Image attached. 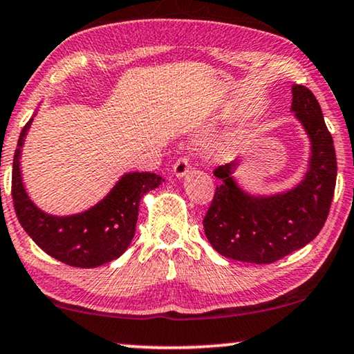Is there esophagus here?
Returning <instances> with one entry per match:
<instances>
[{
    "mask_svg": "<svg viewBox=\"0 0 354 354\" xmlns=\"http://www.w3.org/2000/svg\"><path fill=\"white\" fill-rule=\"evenodd\" d=\"M191 168V160L187 157H179V159L173 163V173H175L176 178H183Z\"/></svg>",
    "mask_w": 354,
    "mask_h": 354,
    "instance_id": "obj_1",
    "label": "esophagus"
}]
</instances>
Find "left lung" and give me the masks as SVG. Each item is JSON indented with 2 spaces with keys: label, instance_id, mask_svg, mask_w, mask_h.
I'll return each instance as SVG.
<instances>
[{
  "label": "left lung",
  "instance_id": "1",
  "mask_svg": "<svg viewBox=\"0 0 354 354\" xmlns=\"http://www.w3.org/2000/svg\"><path fill=\"white\" fill-rule=\"evenodd\" d=\"M291 92V109L312 140L310 170L292 191L251 197L230 176L235 163L216 168L223 184L216 186L203 227L214 250L229 259L277 262L310 243L328 219L337 179L334 140L312 91L292 84Z\"/></svg>",
  "mask_w": 354,
  "mask_h": 354
}]
</instances>
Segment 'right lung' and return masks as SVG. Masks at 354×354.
<instances>
[{"label":"right lung","mask_w":354,"mask_h":354,"mask_svg":"<svg viewBox=\"0 0 354 354\" xmlns=\"http://www.w3.org/2000/svg\"><path fill=\"white\" fill-rule=\"evenodd\" d=\"M20 131L12 163V202L24 230L42 251L66 266L93 268L122 256L135 235L140 200L165 179L156 173H129L108 197L81 214L57 218L42 213L26 195L19 170L24 136Z\"/></svg>","instance_id":"1"}]
</instances>
